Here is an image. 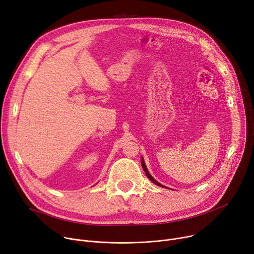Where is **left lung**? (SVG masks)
<instances>
[{
	"instance_id": "1",
	"label": "left lung",
	"mask_w": 254,
	"mask_h": 254,
	"mask_svg": "<svg viewBox=\"0 0 254 254\" xmlns=\"http://www.w3.org/2000/svg\"><path fill=\"white\" fill-rule=\"evenodd\" d=\"M142 167H143V169H144V171H145V173H146V175H147V177L153 182V183H155L156 186H158V187H161V188H165L164 186H162V184H160L158 181H156L152 176H151V174L149 173V171H148V169H147V167H146V165H145V162H144V160H142Z\"/></svg>"
}]
</instances>
